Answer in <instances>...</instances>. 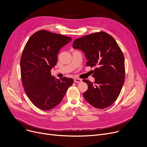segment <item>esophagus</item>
<instances>
[{
	"mask_svg": "<svg viewBox=\"0 0 147 147\" xmlns=\"http://www.w3.org/2000/svg\"><path fill=\"white\" fill-rule=\"evenodd\" d=\"M74 82L76 83H80L82 82V80H81V79H79V78H75Z\"/></svg>",
	"mask_w": 147,
	"mask_h": 147,
	"instance_id": "1",
	"label": "esophagus"
}]
</instances>
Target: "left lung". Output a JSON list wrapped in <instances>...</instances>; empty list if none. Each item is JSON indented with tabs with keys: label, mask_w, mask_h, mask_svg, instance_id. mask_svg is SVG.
<instances>
[{
	"label": "left lung",
	"mask_w": 147,
	"mask_h": 147,
	"mask_svg": "<svg viewBox=\"0 0 147 147\" xmlns=\"http://www.w3.org/2000/svg\"><path fill=\"white\" fill-rule=\"evenodd\" d=\"M74 49L85 55L86 66L94 67V83L84 80L88 85L83 94L92 106L104 109L118 98L125 81V59L119 45L112 36L104 32L92 33L76 39Z\"/></svg>",
	"instance_id": "8db88e82"
}]
</instances>
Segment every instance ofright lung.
Here are the masks:
<instances>
[{"instance_id":"add662e5","label":"right lung","mask_w":147,"mask_h":147,"mask_svg":"<svg viewBox=\"0 0 147 147\" xmlns=\"http://www.w3.org/2000/svg\"><path fill=\"white\" fill-rule=\"evenodd\" d=\"M71 40L40 30L26 43L20 63L22 81L29 99L40 109L48 111L58 105L74 82L72 78L56 79L51 72L57 63L59 50Z\"/></svg>"}]
</instances>
